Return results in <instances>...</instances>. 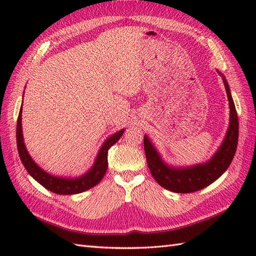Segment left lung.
Returning a JSON list of instances; mask_svg holds the SVG:
<instances>
[{
	"label": "left lung",
	"mask_w": 256,
	"mask_h": 256,
	"mask_svg": "<svg viewBox=\"0 0 256 256\" xmlns=\"http://www.w3.org/2000/svg\"><path fill=\"white\" fill-rule=\"evenodd\" d=\"M221 76L226 86L228 100H229L230 124L224 142L209 162L184 168L168 166L162 162L158 152L150 143V138L146 135L144 136V150L152 176L162 187L170 190V192L189 194L204 189L216 182L228 170L233 157H234L238 140V113L232 99L229 84H228L224 76Z\"/></svg>",
	"instance_id": "1"
}]
</instances>
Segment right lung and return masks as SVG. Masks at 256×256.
<instances>
[{"label":"right lung","instance_id":"add662e5","mask_svg":"<svg viewBox=\"0 0 256 256\" xmlns=\"http://www.w3.org/2000/svg\"><path fill=\"white\" fill-rule=\"evenodd\" d=\"M123 133L124 128L116 132V134H113L112 136L108 138L106 142L103 143L99 153L96 155L94 165L91 167V170L88 172L77 178H64L52 176L50 174L42 170V168L32 160L30 155L28 154V152H27L24 144L23 132H22V108L18 118V125H16L18 150L20 158L22 162H23L24 167L26 168V170L28 172L30 175L34 178L36 182H40L42 187H45L46 189L50 190L52 192H55L58 194H80L92 187H94L96 184H99L106 172L108 150L112 145L118 142L120 138L123 135Z\"/></svg>","mask_w":256,"mask_h":256}]
</instances>
